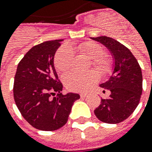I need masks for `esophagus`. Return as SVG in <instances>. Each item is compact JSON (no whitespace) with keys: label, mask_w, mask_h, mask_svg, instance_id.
Here are the masks:
<instances>
[{"label":"esophagus","mask_w":152,"mask_h":152,"mask_svg":"<svg viewBox=\"0 0 152 152\" xmlns=\"http://www.w3.org/2000/svg\"><path fill=\"white\" fill-rule=\"evenodd\" d=\"M80 95V97H81V98H86V97H87V95H88V94H87L86 93H81Z\"/></svg>","instance_id":"obj_1"}]
</instances>
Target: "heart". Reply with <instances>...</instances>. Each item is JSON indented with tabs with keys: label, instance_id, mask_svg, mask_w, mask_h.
<instances>
[{
	"label": "heart",
	"instance_id": "b5f03b06",
	"mask_svg": "<svg viewBox=\"0 0 152 152\" xmlns=\"http://www.w3.org/2000/svg\"><path fill=\"white\" fill-rule=\"evenodd\" d=\"M77 48L83 52L91 58L93 59V66L101 72H106L109 70V61L102 56L104 53L103 47L98 43L88 41L79 44ZM74 53L72 48L69 46L61 47L57 52L54 58V64L58 71L60 72H65L71 67L72 63ZM64 83L66 87L71 91H86L91 84L96 80V75L93 72H79L72 71L65 75Z\"/></svg>",
	"mask_w": 152,
	"mask_h": 152
}]
</instances>
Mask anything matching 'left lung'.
<instances>
[{"label": "left lung", "instance_id": "obj_1", "mask_svg": "<svg viewBox=\"0 0 152 152\" xmlns=\"http://www.w3.org/2000/svg\"><path fill=\"white\" fill-rule=\"evenodd\" d=\"M91 39L104 45L113 60L112 76L99 85L111 94L108 99H102L94 114L103 123L118 124L127 119L138 105L142 92V70L131 51L117 40L106 36Z\"/></svg>", "mask_w": 152, "mask_h": 152}]
</instances>
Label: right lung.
<instances>
[{
	"label": "right lung",
	"instance_id": "add662e5",
	"mask_svg": "<svg viewBox=\"0 0 152 152\" xmlns=\"http://www.w3.org/2000/svg\"><path fill=\"white\" fill-rule=\"evenodd\" d=\"M62 39L33 47L17 66L14 99L24 118L34 128L54 131L64 126L80 95L61 94L62 84L54 67V55Z\"/></svg>",
	"mask_w": 152,
	"mask_h": 152
}]
</instances>
